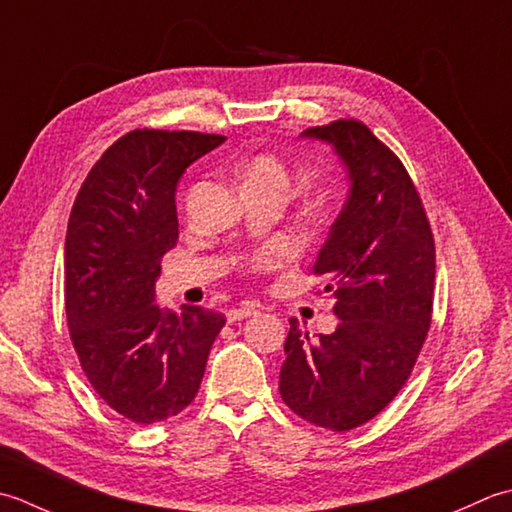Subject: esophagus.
<instances>
[{"mask_svg": "<svg viewBox=\"0 0 512 512\" xmlns=\"http://www.w3.org/2000/svg\"><path fill=\"white\" fill-rule=\"evenodd\" d=\"M258 309L260 307L256 305V302H243L241 307L227 311V322H238V320H245L249 316H256Z\"/></svg>", "mask_w": 512, "mask_h": 512, "instance_id": "1", "label": "esophagus"}]
</instances>
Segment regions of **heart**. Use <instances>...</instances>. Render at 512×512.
<instances>
[{
  "mask_svg": "<svg viewBox=\"0 0 512 512\" xmlns=\"http://www.w3.org/2000/svg\"><path fill=\"white\" fill-rule=\"evenodd\" d=\"M241 179H243V187H260V190H269L283 198L287 196L289 185H291L289 168L274 154H258L252 161H247L241 170ZM283 256H285L283 247H269L256 254L254 265L258 269L274 267L276 263L283 260Z\"/></svg>",
  "mask_w": 512,
  "mask_h": 512,
  "instance_id": "1",
  "label": "heart"
}]
</instances>
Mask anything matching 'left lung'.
Segmentation results:
<instances>
[{
    "mask_svg": "<svg viewBox=\"0 0 512 512\" xmlns=\"http://www.w3.org/2000/svg\"><path fill=\"white\" fill-rule=\"evenodd\" d=\"M347 170L349 192L316 258L340 318L329 336L289 320L278 389L302 420L351 431L409 380L431 327L435 245L409 172L360 121L309 128Z\"/></svg>",
    "mask_w": 512,
    "mask_h": 512,
    "instance_id": "1",
    "label": "left lung"
}]
</instances>
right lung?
<instances>
[{"label": "right lung", "mask_w": 512, "mask_h": 512, "mask_svg": "<svg viewBox=\"0 0 512 512\" xmlns=\"http://www.w3.org/2000/svg\"><path fill=\"white\" fill-rule=\"evenodd\" d=\"M225 141L218 134L132 130L101 154L72 205L64 296L72 344L101 400L137 424L181 413L201 387L225 318L154 302L161 258L179 238L176 185Z\"/></svg>", "instance_id": "1"}]
</instances>
